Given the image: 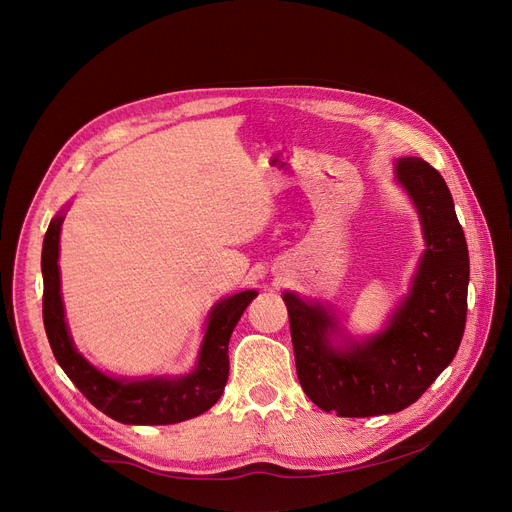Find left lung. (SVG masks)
<instances>
[{"instance_id":"left-lung-1","label":"left lung","mask_w":512,"mask_h":512,"mask_svg":"<svg viewBox=\"0 0 512 512\" xmlns=\"http://www.w3.org/2000/svg\"><path fill=\"white\" fill-rule=\"evenodd\" d=\"M395 179L420 214L426 251L387 327L335 346L339 321L329 306L284 292L298 381L315 405L342 418L395 414L418 401L465 331L469 253L451 191L422 158H399Z\"/></svg>"}]
</instances>
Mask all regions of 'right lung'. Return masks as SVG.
Wrapping results in <instances>:
<instances>
[{
  "label": "right lung",
  "instance_id": "right-lung-1",
  "mask_svg": "<svg viewBox=\"0 0 512 512\" xmlns=\"http://www.w3.org/2000/svg\"><path fill=\"white\" fill-rule=\"evenodd\" d=\"M63 214H57L43 241V323L55 360L86 399L121 424L162 426L195 418L220 399L228 381V342L257 290H243L220 300L210 317L195 368L183 377L115 379L94 368L74 346L67 331L61 280H59V232Z\"/></svg>",
  "mask_w": 512,
  "mask_h": 512
}]
</instances>
